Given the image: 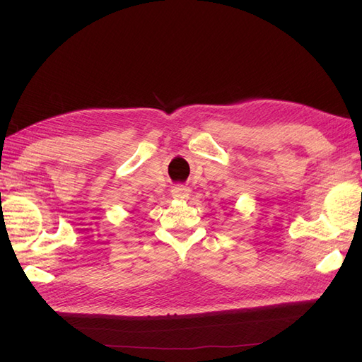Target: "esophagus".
Wrapping results in <instances>:
<instances>
[{"label":"esophagus","instance_id":"1","mask_svg":"<svg viewBox=\"0 0 362 362\" xmlns=\"http://www.w3.org/2000/svg\"><path fill=\"white\" fill-rule=\"evenodd\" d=\"M170 192H172V196L175 199H187L189 198V189L184 187V185H175Z\"/></svg>","mask_w":362,"mask_h":362}]
</instances>
